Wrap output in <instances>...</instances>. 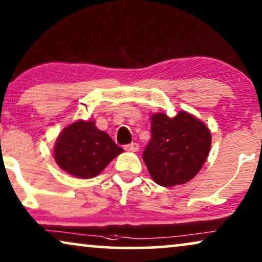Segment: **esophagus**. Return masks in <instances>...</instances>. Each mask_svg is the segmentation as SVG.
<instances>
[{
    "label": "esophagus",
    "mask_w": 262,
    "mask_h": 262,
    "mask_svg": "<svg viewBox=\"0 0 262 262\" xmlns=\"http://www.w3.org/2000/svg\"><path fill=\"white\" fill-rule=\"evenodd\" d=\"M125 150H127V151H132V152H137L139 150V145L137 143H131V144L125 145Z\"/></svg>",
    "instance_id": "1"
}]
</instances>
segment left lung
Masks as SVG:
<instances>
[{
	"instance_id": "1",
	"label": "left lung",
	"mask_w": 262,
	"mask_h": 262,
	"mask_svg": "<svg viewBox=\"0 0 262 262\" xmlns=\"http://www.w3.org/2000/svg\"><path fill=\"white\" fill-rule=\"evenodd\" d=\"M151 141L143 152L149 174L157 185L173 187L192 180L209 156L211 132L193 114L180 111L150 116Z\"/></svg>"
}]
</instances>
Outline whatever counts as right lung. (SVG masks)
<instances>
[{
    "instance_id": "obj_1",
    "label": "right lung",
    "mask_w": 262,
    "mask_h": 262,
    "mask_svg": "<svg viewBox=\"0 0 262 262\" xmlns=\"http://www.w3.org/2000/svg\"><path fill=\"white\" fill-rule=\"evenodd\" d=\"M123 151L108 134L95 126V120H77L58 135L53 157L68 174L92 179Z\"/></svg>"
}]
</instances>
